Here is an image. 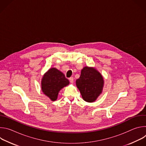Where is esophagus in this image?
Returning a JSON list of instances; mask_svg holds the SVG:
<instances>
[{
	"label": "esophagus",
	"mask_w": 146,
	"mask_h": 146,
	"mask_svg": "<svg viewBox=\"0 0 146 146\" xmlns=\"http://www.w3.org/2000/svg\"><path fill=\"white\" fill-rule=\"evenodd\" d=\"M69 81L71 83H73L74 82V79H73V77H70L69 78Z\"/></svg>",
	"instance_id": "obj_1"
}]
</instances>
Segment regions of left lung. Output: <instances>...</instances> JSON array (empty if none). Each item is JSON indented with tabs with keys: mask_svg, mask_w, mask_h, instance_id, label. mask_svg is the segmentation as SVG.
Here are the masks:
<instances>
[{
	"mask_svg": "<svg viewBox=\"0 0 146 146\" xmlns=\"http://www.w3.org/2000/svg\"><path fill=\"white\" fill-rule=\"evenodd\" d=\"M103 78L95 69L84 67L81 70L79 78L76 80V86L85 101L94 102L102 93Z\"/></svg>",
	"mask_w": 146,
	"mask_h": 146,
	"instance_id": "1",
	"label": "left lung"
}]
</instances>
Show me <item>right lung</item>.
<instances>
[{
    "label": "right lung",
    "instance_id": "right-lung-1",
    "mask_svg": "<svg viewBox=\"0 0 146 146\" xmlns=\"http://www.w3.org/2000/svg\"><path fill=\"white\" fill-rule=\"evenodd\" d=\"M69 84L65 75L56 68L50 69L41 81V90L52 101L57 99L59 91Z\"/></svg>",
    "mask_w": 146,
    "mask_h": 146
}]
</instances>
